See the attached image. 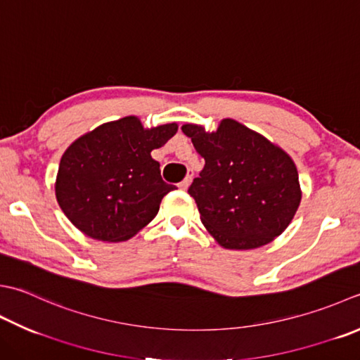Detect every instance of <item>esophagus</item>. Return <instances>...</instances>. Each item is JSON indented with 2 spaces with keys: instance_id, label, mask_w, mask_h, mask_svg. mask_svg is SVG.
Wrapping results in <instances>:
<instances>
[{
  "instance_id": "1",
  "label": "esophagus",
  "mask_w": 360,
  "mask_h": 360,
  "mask_svg": "<svg viewBox=\"0 0 360 360\" xmlns=\"http://www.w3.org/2000/svg\"><path fill=\"white\" fill-rule=\"evenodd\" d=\"M192 179H193V172H192V170H188V172H187V174H186L184 181H181V182H179V188H181V190H187V188H188V186H190V182H192Z\"/></svg>"
}]
</instances>
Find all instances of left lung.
Returning <instances> with one entry per match:
<instances>
[{"label":"left lung","instance_id":"left-lung-1","mask_svg":"<svg viewBox=\"0 0 360 360\" xmlns=\"http://www.w3.org/2000/svg\"><path fill=\"white\" fill-rule=\"evenodd\" d=\"M181 129L206 162L188 193L215 240L228 250H252L283 234L301 201L292 158L231 118L214 132L198 124Z\"/></svg>","mask_w":360,"mask_h":360}]
</instances>
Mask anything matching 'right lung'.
Returning a JSON list of instances; mask_svg holds the SVG:
<instances>
[{
	"label": "right lung",
	"instance_id": "obj_1",
	"mask_svg": "<svg viewBox=\"0 0 360 360\" xmlns=\"http://www.w3.org/2000/svg\"><path fill=\"white\" fill-rule=\"evenodd\" d=\"M178 124L145 129L137 117L104 123L63 153L56 178L62 212L84 234L123 242L145 228L174 190L162 179L151 151L170 140Z\"/></svg>",
	"mask_w": 360,
	"mask_h": 360
}]
</instances>
